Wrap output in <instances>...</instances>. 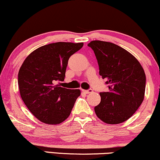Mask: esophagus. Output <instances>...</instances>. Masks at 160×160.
I'll return each instance as SVG.
<instances>
[{
    "mask_svg": "<svg viewBox=\"0 0 160 160\" xmlns=\"http://www.w3.org/2000/svg\"><path fill=\"white\" fill-rule=\"evenodd\" d=\"M82 92H83V93H86V94H88V93H92V92H93V90H91V89H89V90H82Z\"/></svg>",
    "mask_w": 160,
    "mask_h": 160,
    "instance_id": "1",
    "label": "esophagus"
}]
</instances>
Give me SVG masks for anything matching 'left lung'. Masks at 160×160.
<instances>
[{
    "label": "left lung",
    "mask_w": 160,
    "mask_h": 160,
    "mask_svg": "<svg viewBox=\"0 0 160 160\" xmlns=\"http://www.w3.org/2000/svg\"><path fill=\"white\" fill-rule=\"evenodd\" d=\"M99 75L107 80L109 91L100 93L101 102L94 108L96 116L107 124H119L137 111L144 98L146 75L131 53L118 45L93 40Z\"/></svg>",
    "instance_id": "8db88e82"
}]
</instances>
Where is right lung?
Masks as SVG:
<instances>
[{"mask_svg": "<svg viewBox=\"0 0 160 160\" xmlns=\"http://www.w3.org/2000/svg\"><path fill=\"white\" fill-rule=\"evenodd\" d=\"M83 42H58L32 51L24 61L18 74L20 96L38 120L48 125L64 122L71 113L81 92L57 84L64 81L68 60Z\"/></svg>", "mask_w": 160, "mask_h": 160, "instance_id": "obj_1", "label": "right lung"}]
</instances>
